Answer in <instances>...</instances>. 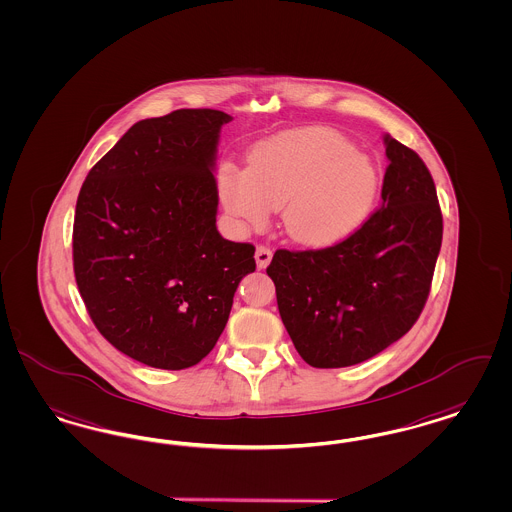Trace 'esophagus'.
Returning <instances> with one entry per match:
<instances>
[{
  "instance_id": "esophagus-1",
  "label": "esophagus",
  "mask_w": 512,
  "mask_h": 512,
  "mask_svg": "<svg viewBox=\"0 0 512 512\" xmlns=\"http://www.w3.org/2000/svg\"><path fill=\"white\" fill-rule=\"evenodd\" d=\"M254 258H256V264L260 269H264L271 262V258H273V252H271V248L264 247V245H260V247L256 248V254H254Z\"/></svg>"
}]
</instances>
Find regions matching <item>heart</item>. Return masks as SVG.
I'll return each instance as SVG.
<instances>
[{"label":"heart","instance_id":"1","mask_svg":"<svg viewBox=\"0 0 512 512\" xmlns=\"http://www.w3.org/2000/svg\"><path fill=\"white\" fill-rule=\"evenodd\" d=\"M378 190L370 157L324 127L277 134L254 148L247 171H218L220 201L241 228H264L283 207L286 233L305 245H332L359 229Z\"/></svg>","mask_w":512,"mask_h":512}]
</instances>
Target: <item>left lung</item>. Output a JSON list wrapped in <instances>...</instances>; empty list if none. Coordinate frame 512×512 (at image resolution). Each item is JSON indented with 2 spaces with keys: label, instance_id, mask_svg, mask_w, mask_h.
I'll return each mask as SVG.
<instances>
[{
  "label": "left lung",
  "instance_id": "1",
  "mask_svg": "<svg viewBox=\"0 0 512 512\" xmlns=\"http://www.w3.org/2000/svg\"><path fill=\"white\" fill-rule=\"evenodd\" d=\"M381 207L319 250L279 248L267 265L284 328L309 366L372 359L416 324L442 245V212L423 159L385 136Z\"/></svg>",
  "mask_w": 512,
  "mask_h": 512
}]
</instances>
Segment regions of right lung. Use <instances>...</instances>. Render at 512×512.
Here are the masks:
<instances>
[{
    "label": "right lung",
    "mask_w": 512,
    "mask_h": 512,
    "mask_svg": "<svg viewBox=\"0 0 512 512\" xmlns=\"http://www.w3.org/2000/svg\"><path fill=\"white\" fill-rule=\"evenodd\" d=\"M229 121L209 108L138 121L77 197L74 273L89 317L117 351L153 368L205 359L256 269L254 245L216 229L212 167Z\"/></svg>",
    "instance_id": "add662e5"
}]
</instances>
